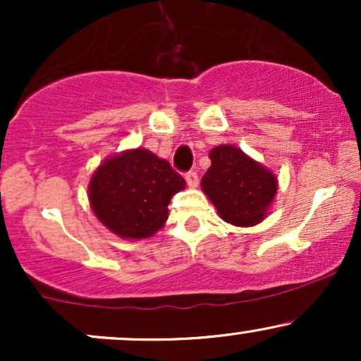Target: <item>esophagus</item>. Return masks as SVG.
I'll list each match as a JSON object with an SVG mask.
<instances>
[{
	"instance_id": "34e87169",
	"label": "esophagus",
	"mask_w": 361,
	"mask_h": 361,
	"mask_svg": "<svg viewBox=\"0 0 361 361\" xmlns=\"http://www.w3.org/2000/svg\"><path fill=\"white\" fill-rule=\"evenodd\" d=\"M186 178V185L190 186V188H197L198 186V175L195 171H188L185 175Z\"/></svg>"
}]
</instances>
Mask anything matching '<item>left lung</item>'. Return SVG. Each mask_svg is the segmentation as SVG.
Returning <instances> with one entry per match:
<instances>
[{
	"mask_svg": "<svg viewBox=\"0 0 361 361\" xmlns=\"http://www.w3.org/2000/svg\"><path fill=\"white\" fill-rule=\"evenodd\" d=\"M209 156L202 188L219 215L241 227L263 221L276 195L275 175L234 146H217Z\"/></svg>",
	"mask_w": 361,
	"mask_h": 361,
	"instance_id": "left-lung-1",
	"label": "left lung"
}]
</instances>
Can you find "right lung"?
<instances>
[{"label":"right lung","mask_w":361,"mask_h":361,"mask_svg":"<svg viewBox=\"0 0 361 361\" xmlns=\"http://www.w3.org/2000/svg\"><path fill=\"white\" fill-rule=\"evenodd\" d=\"M183 188V176L168 161L146 149H134L110 157L94 171L90 204L111 233L144 239L163 227L169 200Z\"/></svg>","instance_id":"obj_1"}]
</instances>
